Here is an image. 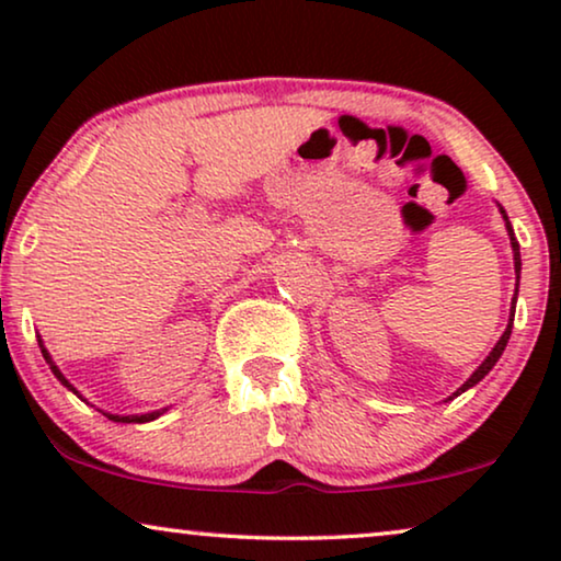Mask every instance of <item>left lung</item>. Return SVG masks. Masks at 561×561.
Returning <instances> with one entry per match:
<instances>
[{
	"mask_svg": "<svg viewBox=\"0 0 561 561\" xmlns=\"http://www.w3.org/2000/svg\"><path fill=\"white\" fill-rule=\"evenodd\" d=\"M501 214H503V219H505V227H508V234H511V248H513V260H516V280H518V273H520V252H518V242H516V237H513V229H511V221H508V217H505V211L501 209ZM516 296H518V283H516ZM516 296H513V309H511V321H508V327H505V332H503V336L501 340H497V344L493 347V352H490L488 355V359L485 363H482L478 370L472 373V378L465 382L462 388L457 390L455 396H459V393H465L467 388H472V386H478V382L485 378V375L493 370V365L497 363V359H501V355H503V350H505V344H508V340H511V329H513V313H516Z\"/></svg>",
	"mask_w": 561,
	"mask_h": 561,
	"instance_id": "1",
	"label": "left lung"
}]
</instances>
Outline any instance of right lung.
Returning <instances> with one entry per match:
<instances>
[{
	"instance_id": "obj_1",
	"label": "right lung",
	"mask_w": 561,
	"mask_h": 561,
	"mask_svg": "<svg viewBox=\"0 0 561 561\" xmlns=\"http://www.w3.org/2000/svg\"><path fill=\"white\" fill-rule=\"evenodd\" d=\"M37 342H41V340H37ZM43 357H45V359H48V363H50V370H53V375H56V378H58L60 382H64V386H66L68 390H73V386H71V382H68V380L64 378V375H60V370H58V367H56V365H53V359H50V355H48V350H45V347H43ZM73 393H76V396H79V390H73ZM160 413H163V411H152V413H142V416H114V413H104V416H106V419H110V421H122V424H145V421H152V419H158V416H160Z\"/></svg>"
}]
</instances>
